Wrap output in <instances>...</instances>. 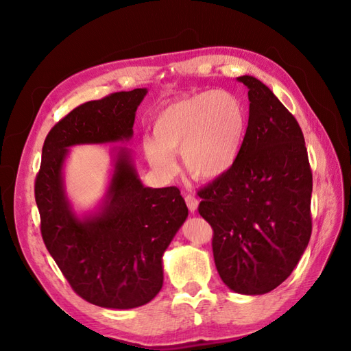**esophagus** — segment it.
Returning a JSON list of instances; mask_svg holds the SVG:
<instances>
[{
  "instance_id": "34e87169",
  "label": "esophagus",
  "mask_w": 351,
  "mask_h": 351,
  "mask_svg": "<svg viewBox=\"0 0 351 351\" xmlns=\"http://www.w3.org/2000/svg\"><path fill=\"white\" fill-rule=\"evenodd\" d=\"M185 202H186V206L189 208V212L194 215L197 212V207H198V199L194 195L188 194V195H185Z\"/></svg>"
}]
</instances>
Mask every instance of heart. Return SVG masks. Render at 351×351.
<instances>
[{"mask_svg":"<svg viewBox=\"0 0 351 351\" xmlns=\"http://www.w3.org/2000/svg\"><path fill=\"white\" fill-rule=\"evenodd\" d=\"M248 112L229 91H203L169 103L153 119V135L144 138L148 163L157 172L176 170L182 153L188 172L198 179H217L231 172L241 156Z\"/></svg>","mask_w":351,"mask_h":351,"instance_id":"heart-1","label":"heart"}]
</instances>
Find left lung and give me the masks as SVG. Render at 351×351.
<instances>
[{
	"label": "left lung",
	"mask_w": 351,
	"mask_h": 351,
	"mask_svg": "<svg viewBox=\"0 0 351 351\" xmlns=\"http://www.w3.org/2000/svg\"><path fill=\"white\" fill-rule=\"evenodd\" d=\"M245 143L231 172L199 189L213 228L219 276L234 293L260 295L291 275L312 235V170L295 117L250 75Z\"/></svg>",
	"instance_id": "1"
}]
</instances>
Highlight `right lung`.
Listing matches in <instances>:
<instances>
[{
	"instance_id": "obj_1",
	"label": "right lung",
	"mask_w": 351,
	"mask_h": 351,
	"mask_svg": "<svg viewBox=\"0 0 351 351\" xmlns=\"http://www.w3.org/2000/svg\"><path fill=\"white\" fill-rule=\"evenodd\" d=\"M147 93L136 88L72 110L47 135L35 181L47 250L75 293L106 308L139 307L158 294L163 254L188 207L176 186H145L131 149L114 147L103 198L79 215L66 193L64 165L75 145L131 141L136 108Z\"/></svg>"
}]
</instances>
